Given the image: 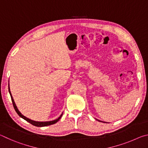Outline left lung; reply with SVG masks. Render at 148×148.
<instances>
[{"label": "left lung", "instance_id": "left-lung-1", "mask_svg": "<svg viewBox=\"0 0 148 148\" xmlns=\"http://www.w3.org/2000/svg\"><path fill=\"white\" fill-rule=\"evenodd\" d=\"M98 121H99V120H98Z\"/></svg>", "mask_w": 148, "mask_h": 148}]
</instances>
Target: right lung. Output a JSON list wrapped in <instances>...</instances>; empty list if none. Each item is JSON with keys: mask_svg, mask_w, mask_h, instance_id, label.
I'll return each mask as SVG.
<instances>
[{"mask_svg": "<svg viewBox=\"0 0 148 148\" xmlns=\"http://www.w3.org/2000/svg\"><path fill=\"white\" fill-rule=\"evenodd\" d=\"M8 90H9L10 95V97H11V99H12V104H13L14 108L15 110H16V112H17V114H18L19 116L21 117V118H23L25 120H26L27 122L30 123L34 125V126H36V127H45V126H48V125H51L55 124V123H56L60 119H61V117L62 116V114L58 117V118L56 119H55V120H53V121H33V120H31V119H30L29 118H27V117H26L25 116H24L23 115H22L21 112L19 111V110L17 109V108L16 105V103H15V102L14 101L13 97H12V94H11V92H10V86H9V85H8Z\"/></svg>", "mask_w": 148, "mask_h": 148, "instance_id": "add662e5", "label": "right lung"}]
</instances>
